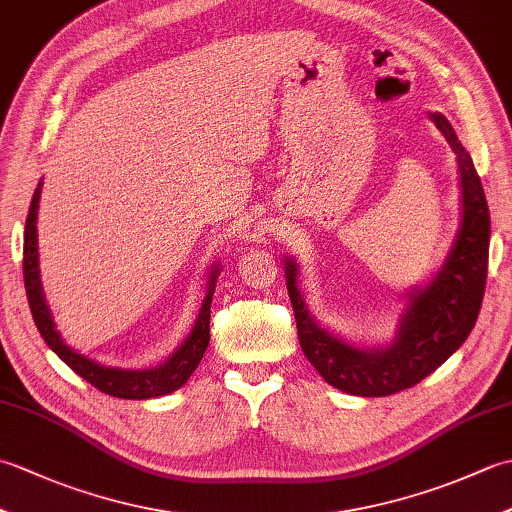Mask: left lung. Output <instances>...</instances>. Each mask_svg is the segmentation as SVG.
Here are the masks:
<instances>
[{
	"instance_id": "obj_1",
	"label": "left lung",
	"mask_w": 512,
	"mask_h": 512,
	"mask_svg": "<svg viewBox=\"0 0 512 512\" xmlns=\"http://www.w3.org/2000/svg\"><path fill=\"white\" fill-rule=\"evenodd\" d=\"M431 121L458 156L462 220L438 275L424 288L409 292L394 341L378 350H361L323 330L301 299L297 264L286 257V284L301 350L325 383L345 394L378 398L420 383L466 341L482 308L491 239L484 189L451 123L442 114H431Z\"/></svg>"
}]
</instances>
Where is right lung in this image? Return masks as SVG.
<instances>
[{
  "mask_svg": "<svg viewBox=\"0 0 512 512\" xmlns=\"http://www.w3.org/2000/svg\"><path fill=\"white\" fill-rule=\"evenodd\" d=\"M39 198H41V182L37 184L35 193H32V202L26 217V233H24V284L28 295V306L32 312V319L43 341L48 343L50 350L57 354L61 361L74 369L81 378L88 380L103 394H110L116 398L127 400H145L171 394V391L180 389L187 383L189 376L200 365L202 356L209 347L211 339V301L215 292V281L220 275V268L211 266L209 281H206V295L202 301V308L198 312V319L193 323V330L189 332L187 341H184L176 352H173L165 363L151 369H118L107 367L92 361V358L74 352L72 347L63 343L61 334L54 330L52 314L48 310L46 297H43L41 277H39V250H37V211H39Z\"/></svg>",
  "mask_w": 512,
  "mask_h": 512,
  "instance_id": "right-lung-1",
  "label": "right lung"
}]
</instances>
